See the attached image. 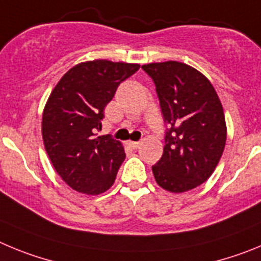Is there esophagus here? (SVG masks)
<instances>
[{
	"label": "esophagus",
	"instance_id": "1",
	"mask_svg": "<svg viewBox=\"0 0 261 261\" xmlns=\"http://www.w3.org/2000/svg\"><path fill=\"white\" fill-rule=\"evenodd\" d=\"M127 144L130 145L131 148H134V149H136V148H139L140 147V142H127Z\"/></svg>",
	"mask_w": 261,
	"mask_h": 261
}]
</instances>
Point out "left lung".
Returning a JSON list of instances; mask_svg holds the SVG:
<instances>
[{"mask_svg": "<svg viewBox=\"0 0 261 261\" xmlns=\"http://www.w3.org/2000/svg\"><path fill=\"white\" fill-rule=\"evenodd\" d=\"M156 84L165 135L163 157L152 166L160 187L182 194L212 175L226 143L224 108L212 83L178 61L143 65Z\"/></svg>", "mask_w": 261, "mask_h": 261, "instance_id": "obj_1", "label": "left lung"}]
</instances>
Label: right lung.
Listing matches in <instances>:
<instances>
[{"label":"right lung","mask_w":261,"mask_h":261,"mask_svg":"<svg viewBox=\"0 0 261 261\" xmlns=\"http://www.w3.org/2000/svg\"><path fill=\"white\" fill-rule=\"evenodd\" d=\"M139 67L108 60L81 62L48 97L41 122L44 147L58 175L75 191L100 195L113 186L125 149L110 135L96 133L117 87Z\"/></svg>","instance_id":"obj_1"}]
</instances>
